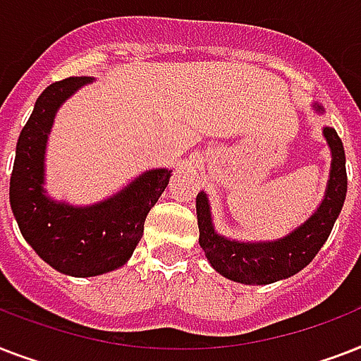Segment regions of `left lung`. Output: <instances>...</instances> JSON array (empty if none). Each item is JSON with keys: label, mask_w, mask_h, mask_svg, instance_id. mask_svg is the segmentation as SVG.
<instances>
[{"label": "left lung", "mask_w": 361, "mask_h": 361, "mask_svg": "<svg viewBox=\"0 0 361 361\" xmlns=\"http://www.w3.org/2000/svg\"><path fill=\"white\" fill-rule=\"evenodd\" d=\"M313 109L320 114L324 112V109L317 103L313 104ZM322 133L331 149L330 180L326 185L324 198L317 212L285 238L274 241H238L221 236L215 232L212 223L206 192H198V243L206 252L209 264L223 277L243 285H269L302 271L317 257L320 247L330 236L347 197L343 142L334 127H324Z\"/></svg>", "instance_id": "8db88e82"}]
</instances>
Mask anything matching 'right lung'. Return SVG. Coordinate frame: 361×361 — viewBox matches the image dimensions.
<instances>
[{
  "instance_id": "obj_1",
  "label": "right lung",
  "mask_w": 361,
  "mask_h": 361,
  "mask_svg": "<svg viewBox=\"0 0 361 361\" xmlns=\"http://www.w3.org/2000/svg\"><path fill=\"white\" fill-rule=\"evenodd\" d=\"M92 76L54 82L39 95L18 136L11 174V208L24 240L54 269L95 277L121 268L144 234L149 209L169 185V169L146 170L129 185L92 206L58 202L44 191V153L56 112Z\"/></svg>"
}]
</instances>
